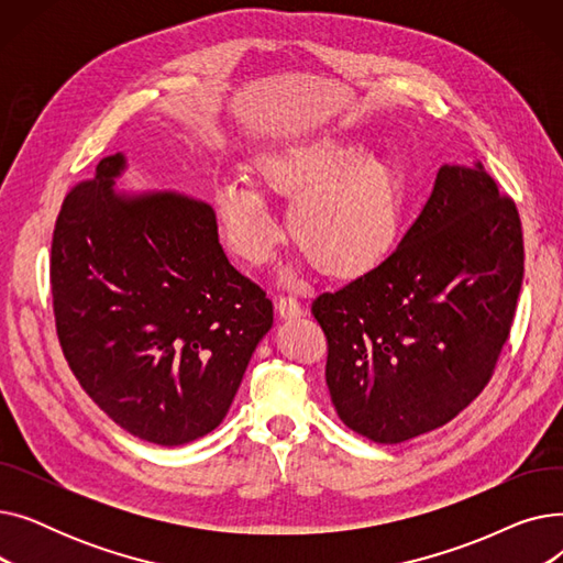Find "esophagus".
<instances>
[{
    "instance_id": "34e87169",
    "label": "esophagus",
    "mask_w": 563,
    "mask_h": 563,
    "mask_svg": "<svg viewBox=\"0 0 563 563\" xmlns=\"http://www.w3.org/2000/svg\"><path fill=\"white\" fill-rule=\"evenodd\" d=\"M276 310H278L280 319H289V321L291 319H299L303 314V306L294 297H289V294H283V297H278Z\"/></svg>"
}]
</instances>
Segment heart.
Listing matches in <instances>:
<instances>
[{
    "mask_svg": "<svg viewBox=\"0 0 563 563\" xmlns=\"http://www.w3.org/2000/svg\"><path fill=\"white\" fill-rule=\"evenodd\" d=\"M255 183L221 180L212 202L228 249L246 264L272 260L283 230L269 202L290 200L287 228L331 280L369 276L397 249L404 223L401 183L393 166L340 139L276 145L253 159Z\"/></svg>",
    "mask_w": 563,
    "mask_h": 563,
    "instance_id": "heart-1",
    "label": "heart"
}]
</instances>
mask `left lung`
I'll list each match as a JSON object with an SVG mask.
<instances>
[{"label":"left lung","instance_id":"obj_1","mask_svg":"<svg viewBox=\"0 0 563 563\" xmlns=\"http://www.w3.org/2000/svg\"><path fill=\"white\" fill-rule=\"evenodd\" d=\"M525 272L516 202L475 166H440L388 262L312 301L340 420L397 445L454 420L493 376Z\"/></svg>","mask_w":563,"mask_h":563}]
</instances>
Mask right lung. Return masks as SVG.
Returning <instances> with one entry per match:
<instances>
[{"label": "right lung", "mask_w": 563, "mask_h": 563, "mask_svg": "<svg viewBox=\"0 0 563 563\" xmlns=\"http://www.w3.org/2000/svg\"><path fill=\"white\" fill-rule=\"evenodd\" d=\"M121 153L58 212L49 283L64 356L107 416L177 448L214 431L274 306L228 262L207 202L115 191Z\"/></svg>", "instance_id": "obj_1"}]
</instances>
